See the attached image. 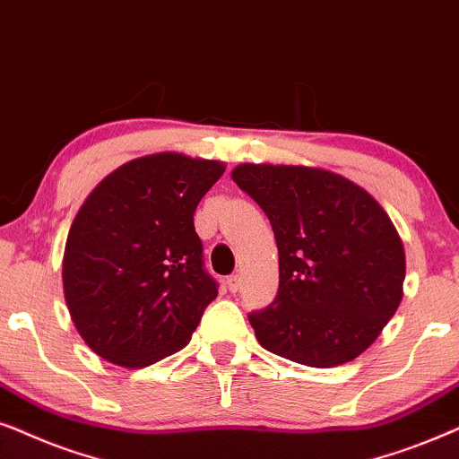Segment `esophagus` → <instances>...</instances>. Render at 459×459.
<instances>
[{"label": "esophagus", "mask_w": 459, "mask_h": 459, "mask_svg": "<svg viewBox=\"0 0 459 459\" xmlns=\"http://www.w3.org/2000/svg\"><path fill=\"white\" fill-rule=\"evenodd\" d=\"M226 285H229V290L233 291V293H237L241 290V279H239V274H230L229 279H226Z\"/></svg>", "instance_id": "obj_1"}]
</instances>
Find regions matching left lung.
<instances>
[{
	"instance_id": "left-lung-1",
	"label": "left lung",
	"mask_w": 459,
	"mask_h": 459,
	"mask_svg": "<svg viewBox=\"0 0 459 459\" xmlns=\"http://www.w3.org/2000/svg\"><path fill=\"white\" fill-rule=\"evenodd\" d=\"M230 176L264 210L279 249L277 298L249 315L262 348L321 369L357 359L403 300L393 220L365 188L321 168L241 163Z\"/></svg>"
}]
</instances>
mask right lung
Segmentation results:
<instances>
[{
	"label": "right lung",
	"mask_w": 459,
	"mask_h": 459,
	"mask_svg": "<svg viewBox=\"0 0 459 459\" xmlns=\"http://www.w3.org/2000/svg\"><path fill=\"white\" fill-rule=\"evenodd\" d=\"M222 174V161L155 152L108 174L79 207L63 287L98 357L140 369L188 344L218 296L193 213Z\"/></svg>",
	"instance_id": "add662e5"
}]
</instances>
